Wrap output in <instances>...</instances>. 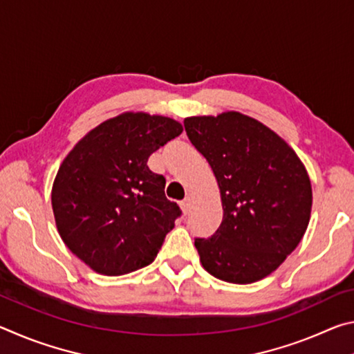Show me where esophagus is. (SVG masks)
<instances>
[{"instance_id": "34e87169", "label": "esophagus", "mask_w": 354, "mask_h": 354, "mask_svg": "<svg viewBox=\"0 0 354 354\" xmlns=\"http://www.w3.org/2000/svg\"><path fill=\"white\" fill-rule=\"evenodd\" d=\"M181 209L185 215L190 212V198H185L184 201H181Z\"/></svg>"}]
</instances>
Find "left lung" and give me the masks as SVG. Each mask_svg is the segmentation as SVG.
I'll list each match as a JSON object with an SVG mask.
<instances>
[{"label":"left lung","instance_id":"left-lung-1","mask_svg":"<svg viewBox=\"0 0 354 354\" xmlns=\"http://www.w3.org/2000/svg\"><path fill=\"white\" fill-rule=\"evenodd\" d=\"M189 140L217 179L223 220L195 239L201 266L221 281L251 284L286 261L308 230L313 187L284 139L241 112L187 117Z\"/></svg>","mask_w":354,"mask_h":354}]
</instances>
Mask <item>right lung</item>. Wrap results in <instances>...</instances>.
Returning a JSON list of instances; mask_svg holds the SVG:
<instances>
[{"label":"right lung","mask_w":354,"mask_h":354,"mask_svg":"<svg viewBox=\"0 0 354 354\" xmlns=\"http://www.w3.org/2000/svg\"><path fill=\"white\" fill-rule=\"evenodd\" d=\"M181 133L173 118L124 112L88 131L59 167L51 190L57 231L93 272L120 277L158 256L181 209L147 162Z\"/></svg>","instance_id":"obj_1"}]
</instances>
